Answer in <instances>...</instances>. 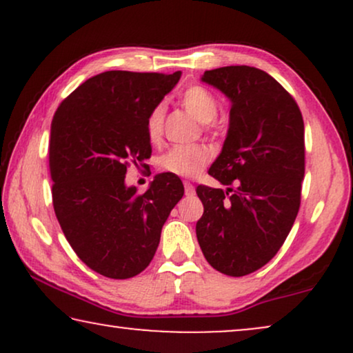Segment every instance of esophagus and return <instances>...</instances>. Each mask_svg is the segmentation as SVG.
I'll use <instances>...</instances> for the list:
<instances>
[{"mask_svg": "<svg viewBox=\"0 0 353 353\" xmlns=\"http://www.w3.org/2000/svg\"><path fill=\"white\" fill-rule=\"evenodd\" d=\"M185 192H186V196H194V192H196L194 185L190 181H185Z\"/></svg>", "mask_w": 353, "mask_h": 353, "instance_id": "esophagus-1", "label": "esophagus"}]
</instances>
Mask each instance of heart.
<instances>
[{"mask_svg": "<svg viewBox=\"0 0 353 353\" xmlns=\"http://www.w3.org/2000/svg\"><path fill=\"white\" fill-rule=\"evenodd\" d=\"M180 101L188 112L204 123L205 130L214 132V120L219 114V101L209 90L201 85H192L183 91ZM165 108L163 104L154 105L146 119V134L149 141L157 143L162 138ZM210 161V149L205 144H178L163 152L159 159V168L172 175L191 178L199 175Z\"/></svg>", "mask_w": 353, "mask_h": 353, "instance_id": "heart-1", "label": "heart"}]
</instances>
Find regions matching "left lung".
Returning a JSON list of instances; mask_svg holds the SVG:
<instances>
[{
  "instance_id": "1",
  "label": "left lung",
  "mask_w": 353,
  "mask_h": 353,
  "mask_svg": "<svg viewBox=\"0 0 353 353\" xmlns=\"http://www.w3.org/2000/svg\"><path fill=\"white\" fill-rule=\"evenodd\" d=\"M202 81L231 101L230 128L209 175L228 186H197L202 254L216 272L244 276L286 241L305 173L303 119L296 99L267 72L249 65L205 70Z\"/></svg>"
}]
</instances>
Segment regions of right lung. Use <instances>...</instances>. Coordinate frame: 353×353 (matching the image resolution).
<instances>
[{"mask_svg": "<svg viewBox=\"0 0 353 353\" xmlns=\"http://www.w3.org/2000/svg\"><path fill=\"white\" fill-rule=\"evenodd\" d=\"M180 77L103 72L72 91L52 119L54 214L79 259L105 278H133L151 263L162 226L185 194L172 173H159L143 194L125 185L130 163L151 157L149 112Z\"/></svg>", "mask_w": 353, "mask_h": 353, "instance_id": "right-lung-1", "label": "right lung"}]
</instances>
